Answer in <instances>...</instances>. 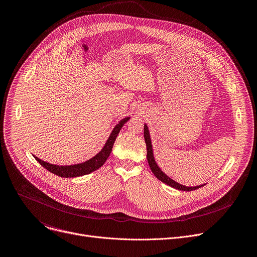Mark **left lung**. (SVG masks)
Wrapping results in <instances>:
<instances>
[{"mask_svg": "<svg viewBox=\"0 0 257 257\" xmlns=\"http://www.w3.org/2000/svg\"><path fill=\"white\" fill-rule=\"evenodd\" d=\"M144 139H145V144H146V158H148V162L150 165V168L152 170V172L154 173V175L165 184L178 189V190H182V191H192L195 189H198L202 186H204L205 184L199 185V186H194V187H188L185 185H181L179 183H177L176 181H174L173 179H171L170 177H168L158 166V164L156 163L155 157H154V152H153V144H152V139H151V134H150V130L149 127L146 124H144Z\"/></svg>", "mask_w": 257, "mask_h": 257, "instance_id": "1", "label": "left lung"}]
</instances>
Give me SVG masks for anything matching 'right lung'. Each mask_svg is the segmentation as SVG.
<instances>
[{
    "label": "right lung",
    "instance_id": "add662e5",
    "mask_svg": "<svg viewBox=\"0 0 257 257\" xmlns=\"http://www.w3.org/2000/svg\"><path fill=\"white\" fill-rule=\"evenodd\" d=\"M130 119V117H126L124 119H122L113 129L112 133L109 134L105 144L103 145V148L101 149V151L96 154L93 158H91L90 160L81 163V164H76V165H70V166H58V165H53L50 163H47L45 161H42L41 159L36 158L35 156L34 159L38 161L44 168H46L48 171H50L51 173L63 177V178H74V177H80L83 175H87L92 173L93 171L99 169L104 162L107 160V158L109 157V154L112 152L113 145L115 143V140L121 130V128L124 126V124Z\"/></svg>",
    "mask_w": 257,
    "mask_h": 257
}]
</instances>
